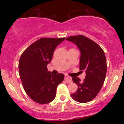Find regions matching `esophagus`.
Masks as SVG:
<instances>
[{"label":"esophagus","mask_w":124,"mask_h":124,"mask_svg":"<svg viewBox=\"0 0 124 124\" xmlns=\"http://www.w3.org/2000/svg\"><path fill=\"white\" fill-rule=\"evenodd\" d=\"M65 80L68 83H70L72 82V79H71V78H70L69 76H67V75H65Z\"/></svg>","instance_id":"esophagus-1"}]
</instances>
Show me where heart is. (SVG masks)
I'll list each match as a JSON object with an SVG mask.
<instances>
[{"label":"heart","instance_id":"heart-1","mask_svg":"<svg viewBox=\"0 0 124 124\" xmlns=\"http://www.w3.org/2000/svg\"><path fill=\"white\" fill-rule=\"evenodd\" d=\"M72 49H73V48H72Z\"/></svg>","mask_w":124,"mask_h":124}]
</instances>
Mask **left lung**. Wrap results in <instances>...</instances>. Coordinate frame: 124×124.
Segmentation results:
<instances>
[{"label": "left lung", "mask_w": 124, "mask_h": 124, "mask_svg": "<svg viewBox=\"0 0 124 124\" xmlns=\"http://www.w3.org/2000/svg\"><path fill=\"white\" fill-rule=\"evenodd\" d=\"M78 46L81 52L80 70L86 71L83 81L72 78L78 85V90L71 94V97L79 103H87L94 99L101 89L107 72V61L101 48L90 38L82 35H73L66 38Z\"/></svg>", "instance_id": "1"}]
</instances>
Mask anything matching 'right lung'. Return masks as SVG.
<instances>
[{"label":"right lung","instance_id":"1","mask_svg":"<svg viewBox=\"0 0 124 124\" xmlns=\"http://www.w3.org/2000/svg\"><path fill=\"white\" fill-rule=\"evenodd\" d=\"M65 38H41L21 54L18 62L20 77L25 92L35 103L45 104L53 101L56 88L64 80L63 74L48 72L47 65L55 48Z\"/></svg>","mask_w":124,"mask_h":124}]
</instances>
